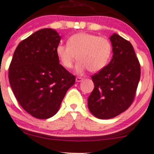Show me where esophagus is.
<instances>
[{"label":"esophagus","instance_id":"obj_1","mask_svg":"<svg viewBox=\"0 0 154 154\" xmlns=\"http://www.w3.org/2000/svg\"><path fill=\"white\" fill-rule=\"evenodd\" d=\"M82 80H83V78L82 77H76V79H75V82H81Z\"/></svg>","mask_w":154,"mask_h":154}]
</instances>
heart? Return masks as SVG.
<instances>
[{"label":"heart","instance_id":"obj_1","mask_svg":"<svg viewBox=\"0 0 154 154\" xmlns=\"http://www.w3.org/2000/svg\"><path fill=\"white\" fill-rule=\"evenodd\" d=\"M56 52L65 68H72L77 55L79 60L75 68L76 73L82 74L86 70L97 72L108 65L111 56L112 45L106 38L79 32L68 39V44H58Z\"/></svg>","mask_w":154,"mask_h":154}]
</instances>
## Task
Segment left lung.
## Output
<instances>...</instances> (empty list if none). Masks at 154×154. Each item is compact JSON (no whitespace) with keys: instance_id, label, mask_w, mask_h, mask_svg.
<instances>
[{"instance_id":"8db88e82","label":"left lung","mask_w":154,"mask_h":154,"mask_svg":"<svg viewBox=\"0 0 154 154\" xmlns=\"http://www.w3.org/2000/svg\"><path fill=\"white\" fill-rule=\"evenodd\" d=\"M110 40L113 57L91 76L94 88L88 98L89 111L100 119L114 118L128 109L140 78V65L131 43L116 33Z\"/></svg>"}]
</instances>
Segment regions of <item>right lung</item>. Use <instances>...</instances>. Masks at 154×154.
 Listing matches in <instances>:
<instances>
[{"instance_id":"add662e5","label":"right lung","mask_w":154,"mask_h":154,"mask_svg":"<svg viewBox=\"0 0 154 154\" xmlns=\"http://www.w3.org/2000/svg\"><path fill=\"white\" fill-rule=\"evenodd\" d=\"M61 36L44 28L21 41L14 53L8 79L15 97L26 112L46 119L57 113L75 77L63 65L56 49Z\"/></svg>"}]
</instances>
